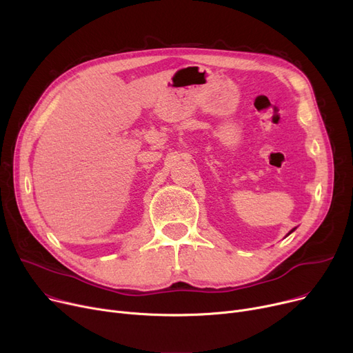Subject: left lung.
<instances>
[{"label": "left lung", "mask_w": 353, "mask_h": 353, "mask_svg": "<svg viewBox=\"0 0 353 353\" xmlns=\"http://www.w3.org/2000/svg\"><path fill=\"white\" fill-rule=\"evenodd\" d=\"M293 230H294V229H293ZM293 230H292V232H293ZM292 232H290V233H292Z\"/></svg>", "instance_id": "1"}]
</instances>
